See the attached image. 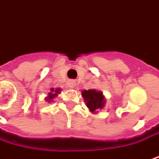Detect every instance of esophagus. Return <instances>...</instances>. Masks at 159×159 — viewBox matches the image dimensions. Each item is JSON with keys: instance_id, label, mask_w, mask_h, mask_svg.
Listing matches in <instances>:
<instances>
[{"instance_id": "34e87169", "label": "esophagus", "mask_w": 159, "mask_h": 159, "mask_svg": "<svg viewBox=\"0 0 159 159\" xmlns=\"http://www.w3.org/2000/svg\"><path fill=\"white\" fill-rule=\"evenodd\" d=\"M69 86L72 87V88L75 87V82H70V83H69Z\"/></svg>"}]
</instances>
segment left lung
Here are the masks:
<instances>
[{
    "label": "left lung",
    "mask_w": 159,
    "mask_h": 159,
    "mask_svg": "<svg viewBox=\"0 0 159 159\" xmlns=\"http://www.w3.org/2000/svg\"><path fill=\"white\" fill-rule=\"evenodd\" d=\"M82 95L85 100L87 107L90 109L91 112L103 108V107L105 106V98L103 96V93H101L100 91L97 92L94 89L84 90L82 92Z\"/></svg>",
    "instance_id": "1"
}]
</instances>
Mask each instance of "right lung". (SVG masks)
<instances>
[{"instance_id":"obj_1","label":"right lung","mask_w":159,"mask_h":159,"mask_svg":"<svg viewBox=\"0 0 159 159\" xmlns=\"http://www.w3.org/2000/svg\"><path fill=\"white\" fill-rule=\"evenodd\" d=\"M52 93H50V94H49V96L46 98V100H48L49 102H50L51 100H52V98H53L54 96H56V95H57V94H59V92H60V89H55V90L52 89Z\"/></svg>"}]
</instances>
